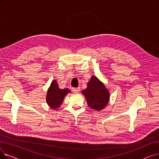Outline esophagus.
Segmentation results:
<instances>
[{
    "instance_id": "obj_1",
    "label": "esophagus",
    "mask_w": 159,
    "mask_h": 159,
    "mask_svg": "<svg viewBox=\"0 0 159 159\" xmlns=\"http://www.w3.org/2000/svg\"><path fill=\"white\" fill-rule=\"evenodd\" d=\"M79 91H80L79 88H72V91L74 93H78Z\"/></svg>"
}]
</instances>
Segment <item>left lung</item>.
Instances as JSON below:
<instances>
[{
	"instance_id": "obj_1",
	"label": "left lung",
	"mask_w": 159,
	"mask_h": 159,
	"mask_svg": "<svg viewBox=\"0 0 159 159\" xmlns=\"http://www.w3.org/2000/svg\"><path fill=\"white\" fill-rule=\"evenodd\" d=\"M82 93L85 96L89 107L97 111L102 110L109 101V91L95 76L91 77L87 88Z\"/></svg>"
}]
</instances>
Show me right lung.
<instances>
[{
    "mask_svg": "<svg viewBox=\"0 0 159 159\" xmlns=\"http://www.w3.org/2000/svg\"><path fill=\"white\" fill-rule=\"evenodd\" d=\"M69 92H70V90L68 88L60 89L58 88L57 81L53 80L48 90L46 96L48 104L53 109H56L60 107L64 97Z\"/></svg>",
    "mask_w": 159,
    "mask_h": 159,
    "instance_id": "1",
    "label": "right lung"
}]
</instances>
